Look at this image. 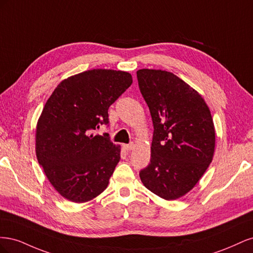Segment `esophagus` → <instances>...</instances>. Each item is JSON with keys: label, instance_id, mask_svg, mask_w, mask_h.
I'll use <instances>...</instances> for the list:
<instances>
[{"label": "esophagus", "instance_id": "obj_1", "mask_svg": "<svg viewBox=\"0 0 253 253\" xmlns=\"http://www.w3.org/2000/svg\"><path fill=\"white\" fill-rule=\"evenodd\" d=\"M124 148L126 151H132L134 149V143L131 142V143H127V144H124Z\"/></svg>", "mask_w": 253, "mask_h": 253}]
</instances>
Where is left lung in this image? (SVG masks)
<instances>
[{
    "instance_id": "8db88e82",
    "label": "left lung",
    "mask_w": 253,
    "mask_h": 253,
    "mask_svg": "<svg viewBox=\"0 0 253 253\" xmlns=\"http://www.w3.org/2000/svg\"><path fill=\"white\" fill-rule=\"evenodd\" d=\"M154 126L150 165L139 172L151 192L167 201L188 193L212 162L215 131L203 97L177 76L137 71Z\"/></svg>"
}]
</instances>
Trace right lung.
I'll list each match as a JSON object with an SVG mask.
<instances>
[{
	"instance_id": "add662e5",
	"label": "right lung",
	"mask_w": 253,
	"mask_h": 253,
	"mask_svg": "<svg viewBox=\"0 0 253 253\" xmlns=\"http://www.w3.org/2000/svg\"><path fill=\"white\" fill-rule=\"evenodd\" d=\"M133 82L131 74L91 70L61 82L37 125L36 153L48 180L66 200L85 203L100 194L120 160L108 133L109 108Z\"/></svg>"
}]
</instances>
